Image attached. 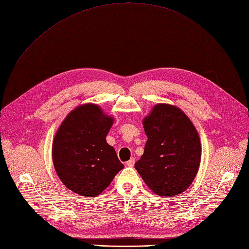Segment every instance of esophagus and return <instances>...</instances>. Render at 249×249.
<instances>
[{
  "label": "esophagus",
  "instance_id": "esophagus-1",
  "mask_svg": "<svg viewBox=\"0 0 249 249\" xmlns=\"http://www.w3.org/2000/svg\"><path fill=\"white\" fill-rule=\"evenodd\" d=\"M134 164H135V160H134V158H131L130 160H129L127 163H126V165L128 166V167H133L134 166Z\"/></svg>",
  "mask_w": 249,
  "mask_h": 249
}]
</instances>
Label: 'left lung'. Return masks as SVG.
<instances>
[{"instance_id":"1","label":"left lung","mask_w":249,"mask_h":249,"mask_svg":"<svg viewBox=\"0 0 249 249\" xmlns=\"http://www.w3.org/2000/svg\"><path fill=\"white\" fill-rule=\"evenodd\" d=\"M142 125L147 136L144 153L135 169L157 196L171 197L184 192L196 178L200 165L198 132L180 107L158 104Z\"/></svg>"}]
</instances>
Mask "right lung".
I'll return each mask as SVG.
<instances>
[{"label":"right lung","mask_w":249,"mask_h":249,"mask_svg":"<svg viewBox=\"0 0 249 249\" xmlns=\"http://www.w3.org/2000/svg\"><path fill=\"white\" fill-rule=\"evenodd\" d=\"M114 123L95 104L75 107L64 119L53 140L52 158L57 175L81 196L101 194L124 168L106 137Z\"/></svg>","instance_id":"obj_1"}]
</instances>
